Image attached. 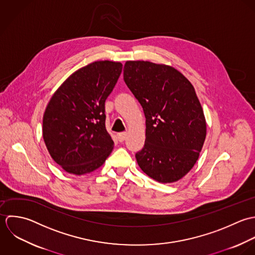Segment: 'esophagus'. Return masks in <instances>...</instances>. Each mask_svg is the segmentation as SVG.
Returning a JSON list of instances; mask_svg holds the SVG:
<instances>
[{
	"instance_id": "1",
	"label": "esophagus",
	"mask_w": 255,
	"mask_h": 255,
	"mask_svg": "<svg viewBox=\"0 0 255 255\" xmlns=\"http://www.w3.org/2000/svg\"><path fill=\"white\" fill-rule=\"evenodd\" d=\"M117 137H118V140L119 142H123L126 138H127V133L126 132H122V133H118L117 134Z\"/></svg>"
}]
</instances>
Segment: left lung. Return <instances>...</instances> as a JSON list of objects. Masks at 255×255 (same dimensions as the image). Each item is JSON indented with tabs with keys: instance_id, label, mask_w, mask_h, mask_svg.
Segmentation results:
<instances>
[{
	"instance_id": "left-lung-1",
	"label": "left lung",
	"mask_w": 255,
	"mask_h": 255,
	"mask_svg": "<svg viewBox=\"0 0 255 255\" xmlns=\"http://www.w3.org/2000/svg\"><path fill=\"white\" fill-rule=\"evenodd\" d=\"M124 81L146 117V140L136 153L140 168L161 183L181 179L196 163L207 126L192 84L175 68L127 61Z\"/></svg>"
}]
</instances>
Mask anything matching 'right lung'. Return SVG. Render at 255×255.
<instances>
[{"mask_svg": "<svg viewBox=\"0 0 255 255\" xmlns=\"http://www.w3.org/2000/svg\"><path fill=\"white\" fill-rule=\"evenodd\" d=\"M122 67L108 60L91 63L74 72L52 96L43 115L42 135L52 158L65 171L90 173L112 152L104 102Z\"/></svg>", "mask_w": 255, "mask_h": 255, "instance_id": "obj_1", "label": "right lung"}]
</instances>
